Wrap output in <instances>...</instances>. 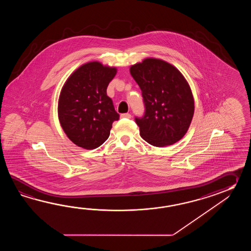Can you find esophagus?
<instances>
[{"mask_svg": "<svg viewBox=\"0 0 251 251\" xmlns=\"http://www.w3.org/2000/svg\"><path fill=\"white\" fill-rule=\"evenodd\" d=\"M121 118H131V115H130V114H128V113H126V114H122V115H121Z\"/></svg>", "mask_w": 251, "mask_h": 251, "instance_id": "esophagus-1", "label": "esophagus"}]
</instances>
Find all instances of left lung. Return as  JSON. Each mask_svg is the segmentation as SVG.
<instances>
[{"mask_svg": "<svg viewBox=\"0 0 251 251\" xmlns=\"http://www.w3.org/2000/svg\"><path fill=\"white\" fill-rule=\"evenodd\" d=\"M130 74L144 98V118H135L142 138L156 147L181 140L195 112L191 88L174 65L161 59L147 57L131 65Z\"/></svg>", "mask_w": 251, "mask_h": 251, "instance_id": "1", "label": "left lung"}]
</instances>
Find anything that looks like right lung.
I'll return each mask as SVG.
<instances>
[{
	"label": "right lung",
	"instance_id": "1",
	"mask_svg": "<svg viewBox=\"0 0 251 251\" xmlns=\"http://www.w3.org/2000/svg\"><path fill=\"white\" fill-rule=\"evenodd\" d=\"M116 67L92 61L81 64L64 82L58 100V118L67 137L77 146L92 150L109 136L119 119L107 88Z\"/></svg>",
	"mask_w": 251,
	"mask_h": 251
}]
</instances>
